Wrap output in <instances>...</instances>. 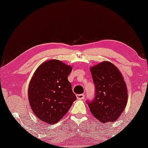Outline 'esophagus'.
Here are the masks:
<instances>
[{
    "label": "esophagus",
    "instance_id": "obj_1",
    "mask_svg": "<svg viewBox=\"0 0 148 148\" xmlns=\"http://www.w3.org/2000/svg\"><path fill=\"white\" fill-rule=\"evenodd\" d=\"M76 96H77V98L78 99V100H83V99L84 98V94H77Z\"/></svg>",
    "mask_w": 148,
    "mask_h": 148
}]
</instances>
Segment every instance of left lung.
<instances>
[{
    "instance_id": "obj_1",
    "label": "left lung",
    "mask_w": 148,
    "mask_h": 148,
    "mask_svg": "<svg viewBox=\"0 0 148 148\" xmlns=\"http://www.w3.org/2000/svg\"><path fill=\"white\" fill-rule=\"evenodd\" d=\"M90 70L96 87L94 100L87 101L92 114L103 123L115 121L127 103V87L123 75L108 61L93 65Z\"/></svg>"
}]
</instances>
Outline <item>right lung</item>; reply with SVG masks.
<instances>
[{"mask_svg": "<svg viewBox=\"0 0 148 148\" xmlns=\"http://www.w3.org/2000/svg\"><path fill=\"white\" fill-rule=\"evenodd\" d=\"M71 65L58 60L43 62L37 67L28 88L33 112L41 121L54 125L66 114L76 100L67 79Z\"/></svg>", "mask_w": 148, "mask_h": 148, "instance_id": "add662e5", "label": "right lung"}]
</instances>
